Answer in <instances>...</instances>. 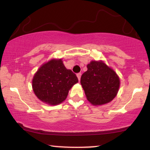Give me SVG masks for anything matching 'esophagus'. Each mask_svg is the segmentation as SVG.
<instances>
[{"mask_svg": "<svg viewBox=\"0 0 150 150\" xmlns=\"http://www.w3.org/2000/svg\"><path fill=\"white\" fill-rule=\"evenodd\" d=\"M77 78H78V80H80V77H81V73H77Z\"/></svg>", "mask_w": 150, "mask_h": 150, "instance_id": "esophagus-1", "label": "esophagus"}]
</instances>
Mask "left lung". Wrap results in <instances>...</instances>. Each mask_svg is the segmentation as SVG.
Here are the masks:
<instances>
[{
	"label": "left lung",
	"mask_w": 150,
	"mask_h": 150,
	"mask_svg": "<svg viewBox=\"0 0 150 150\" xmlns=\"http://www.w3.org/2000/svg\"><path fill=\"white\" fill-rule=\"evenodd\" d=\"M80 83L89 102L93 105H102L114 99L120 80L116 73L104 63L92 61L81 76Z\"/></svg>",
	"instance_id": "8db88e82"
}]
</instances>
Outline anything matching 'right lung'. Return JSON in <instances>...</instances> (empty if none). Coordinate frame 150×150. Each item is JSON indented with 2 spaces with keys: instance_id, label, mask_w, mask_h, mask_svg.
<instances>
[{
  "instance_id": "obj_1",
  "label": "right lung",
  "mask_w": 150,
  "mask_h": 150,
  "mask_svg": "<svg viewBox=\"0 0 150 150\" xmlns=\"http://www.w3.org/2000/svg\"><path fill=\"white\" fill-rule=\"evenodd\" d=\"M77 82L76 75L66 69L61 59H53L37 70L32 80V87L41 101L56 105L66 99L70 88Z\"/></svg>"
}]
</instances>
